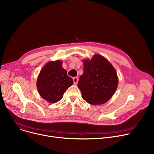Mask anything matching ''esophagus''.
I'll return each mask as SVG.
<instances>
[{"instance_id":"1","label":"esophagus","mask_w":154,"mask_h":154,"mask_svg":"<svg viewBox=\"0 0 154 154\" xmlns=\"http://www.w3.org/2000/svg\"><path fill=\"white\" fill-rule=\"evenodd\" d=\"M78 80H79V79L77 77H74V78H73V81H74V85H76L77 84Z\"/></svg>"}]
</instances>
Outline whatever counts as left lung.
Masks as SVG:
<instances>
[{
	"instance_id": "left-lung-1",
	"label": "left lung",
	"mask_w": 154,
	"mask_h": 154,
	"mask_svg": "<svg viewBox=\"0 0 154 154\" xmlns=\"http://www.w3.org/2000/svg\"><path fill=\"white\" fill-rule=\"evenodd\" d=\"M83 63L84 73L78 82L83 99L92 105L107 102L117 88L119 80L116 69L99 54L94 55L91 60H83Z\"/></svg>"
}]
</instances>
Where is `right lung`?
Segmentation results:
<instances>
[{
  "label": "right lung",
  "instance_id": "1",
  "mask_svg": "<svg viewBox=\"0 0 154 154\" xmlns=\"http://www.w3.org/2000/svg\"><path fill=\"white\" fill-rule=\"evenodd\" d=\"M62 65V61L60 60L48 62L37 78V87L40 95L50 103L59 102L74 82Z\"/></svg>",
  "mask_w": 154,
  "mask_h": 154
}]
</instances>
